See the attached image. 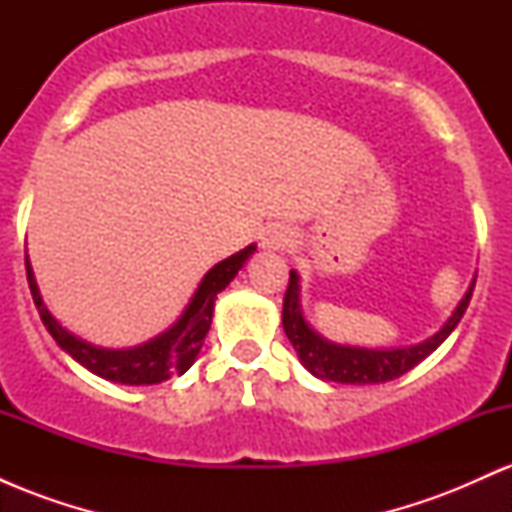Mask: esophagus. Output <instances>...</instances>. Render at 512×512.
<instances>
[{
    "label": "esophagus",
    "instance_id": "34e87169",
    "mask_svg": "<svg viewBox=\"0 0 512 512\" xmlns=\"http://www.w3.org/2000/svg\"><path fill=\"white\" fill-rule=\"evenodd\" d=\"M289 243H291L289 231H286V228H281V226H272L262 236V245H264V248H269V250H281V248H286Z\"/></svg>",
    "mask_w": 512,
    "mask_h": 512
}]
</instances>
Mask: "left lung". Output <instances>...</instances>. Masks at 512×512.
<instances>
[{
  "label": "left lung",
  "mask_w": 512,
  "mask_h": 512,
  "mask_svg": "<svg viewBox=\"0 0 512 512\" xmlns=\"http://www.w3.org/2000/svg\"><path fill=\"white\" fill-rule=\"evenodd\" d=\"M477 276L472 279L460 305L455 313L448 317L440 330L428 337L426 342L414 346H402V349H361V346H342L334 344L330 339L320 337L313 327L305 322L301 310V284H298V274H289V289L284 296V313H281V325H284L286 337L296 349L298 358L315 378L334 380V383L346 385H370V383H387L404 375L407 370L419 366L426 356H431L450 332L455 330L457 322L462 320L464 310H467L469 298H472Z\"/></svg>",
  "instance_id": "1"
}]
</instances>
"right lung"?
<instances>
[{
    "mask_svg": "<svg viewBox=\"0 0 512 512\" xmlns=\"http://www.w3.org/2000/svg\"><path fill=\"white\" fill-rule=\"evenodd\" d=\"M255 252V245H248L245 250L236 252L228 260L209 269L204 274V279L199 281L195 296L187 303V308L182 310L180 320L175 322L170 330H166L151 342L134 346V349H101V346H93L84 342V339L74 337L72 332H67L60 322L52 317V313L45 308L43 298H40L38 284H35V276L26 255V276L28 286H31V296L35 308H38L40 320L48 327L57 344L67 351L74 361H79L81 366L91 370V373L101 375L105 380H113V383L122 385H154L168 380L170 375H182L187 368L195 363V358L202 349L204 337H207L211 327V315H214V301L216 296L226 289L233 281L243 264L248 262V257Z\"/></svg>",
    "mask_w": 512,
    "mask_h": 512,
    "instance_id": "1",
    "label": "right lung"
}]
</instances>
